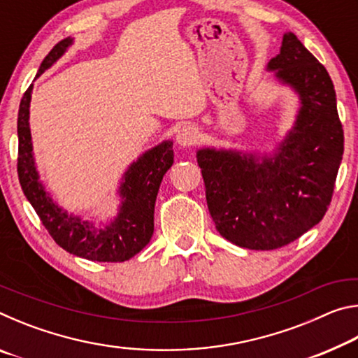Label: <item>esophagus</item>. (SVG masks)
Instances as JSON below:
<instances>
[{"instance_id":"34e87169","label":"esophagus","mask_w":358,"mask_h":358,"mask_svg":"<svg viewBox=\"0 0 358 358\" xmlns=\"http://www.w3.org/2000/svg\"><path fill=\"white\" fill-rule=\"evenodd\" d=\"M199 138V131L191 124H185L183 128H180L177 132V142L180 147L189 148Z\"/></svg>"}]
</instances>
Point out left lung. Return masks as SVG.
Returning a JSON list of instances; mask_svg holds the SVG:
<instances>
[{
	"label": "left lung",
	"instance_id": "8db88e82",
	"mask_svg": "<svg viewBox=\"0 0 358 358\" xmlns=\"http://www.w3.org/2000/svg\"><path fill=\"white\" fill-rule=\"evenodd\" d=\"M280 82L300 96L292 131L273 155L202 148L205 196L215 226L230 243L278 250L322 220L331 202L344 151V132L329 72L294 33L270 59Z\"/></svg>",
	"mask_w": 358,
	"mask_h": 358
}]
</instances>
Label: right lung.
Returning a JSON list of instances; mask_svg holds the SVG:
<instances>
[{"label": "right lung", "instance_id": "obj_1", "mask_svg": "<svg viewBox=\"0 0 358 358\" xmlns=\"http://www.w3.org/2000/svg\"><path fill=\"white\" fill-rule=\"evenodd\" d=\"M72 44L71 38L59 41L48 52L38 71L39 77ZM33 85L23 94L17 121L19 157L17 172L20 186L33 205L47 232L69 254L94 262H124L134 257L150 243L155 230V202L162 177L173 164V143L162 142L132 162L120 185L121 207L115 220L106 226L94 227L93 222L68 215L52 201L39 181L33 159L31 132H29V101Z\"/></svg>", "mask_w": 358, "mask_h": 358}]
</instances>
